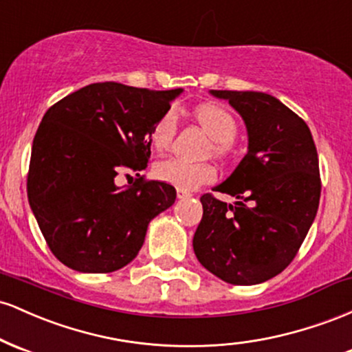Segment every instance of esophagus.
Returning <instances> with one entry per match:
<instances>
[{
    "label": "esophagus",
    "mask_w": 352,
    "mask_h": 352,
    "mask_svg": "<svg viewBox=\"0 0 352 352\" xmlns=\"http://www.w3.org/2000/svg\"><path fill=\"white\" fill-rule=\"evenodd\" d=\"M190 197H192V193H190L188 190H184V188H177V199H179V200L190 199Z\"/></svg>",
    "instance_id": "obj_1"
}]
</instances>
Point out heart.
Segmentation results:
<instances>
[{"instance_id": "b5f03b06", "label": "heart", "mask_w": 352, "mask_h": 352, "mask_svg": "<svg viewBox=\"0 0 352 352\" xmlns=\"http://www.w3.org/2000/svg\"><path fill=\"white\" fill-rule=\"evenodd\" d=\"M195 117L204 131L213 139V152L221 157L227 155L230 144L235 140L238 132V124L232 112L223 106L207 104L197 109ZM177 125H179V119H177L175 109L165 111L153 122L148 132V140L155 151L162 152L168 148L177 132ZM153 175L164 184L173 185L177 188L195 190L215 180L217 172L208 164H188L185 160L168 157L153 165Z\"/></svg>"}]
</instances>
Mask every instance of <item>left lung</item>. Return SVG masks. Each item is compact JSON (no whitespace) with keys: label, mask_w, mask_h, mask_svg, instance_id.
I'll use <instances>...</instances> for the list:
<instances>
[{"label":"left lung","mask_w":352,"mask_h":352,"mask_svg":"<svg viewBox=\"0 0 352 352\" xmlns=\"http://www.w3.org/2000/svg\"><path fill=\"white\" fill-rule=\"evenodd\" d=\"M228 99L248 131V153L217 192L235 205L200 197L204 217L193 252L210 273L232 285H258L296 256L321 197L316 145L300 116L273 96L212 91Z\"/></svg>","instance_id":"left-lung-1"}]
</instances>
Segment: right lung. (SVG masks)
Returning <instances> with one entry per match:
<instances>
[{"label":"right lung","mask_w":352,"mask_h":352,"mask_svg":"<svg viewBox=\"0 0 352 352\" xmlns=\"http://www.w3.org/2000/svg\"><path fill=\"white\" fill-rule=\"evenodd\" d=\"M182 89L96 82L47 109L33 140L28 200L56 258L80 273H111L142 248L148 221L172 207V185L145 180L151 127ZM138 179L117 188L119 173Z\"/></svg>","instance_id":"1"}]
</instances>
